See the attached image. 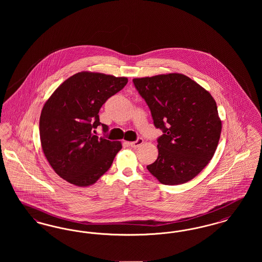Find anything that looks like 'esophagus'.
<instances>
[{
	"label": "esophagus",
	"mask_w": 262,
	"mask_h": 262,
	"mask_svg": "<svg viewBox=\"0 0 262 262\" xmlns=\"http://www.w3.org/2000/svg\"><path fill=\"white\" fill-rule=\"evenodd\" d=\"M143 143V139L142 138H137L136 141H133V142H129L128 144L132 146V147H138L139 145H141Z\"/></svg>",
	"instance_id": "obj_1"
}]
</instances>
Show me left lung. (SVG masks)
Masks as SVG:
<instances>
[{
	"instance_id": "8db88e82",
	"label": "left lung",
	"mask_w": 262,
	"mask_h": 262,
	"mask_svg": "<svg viewBox=\"0 0 262 262\" xmlns=\"http://www.w3.org/2000/svg\"><path fill=\"white\" fill-rule=\"evenodd\" d=\"M149 107L153 123L163 130L158 157L147 166L164 185H181L205 168L216 151L222 123L211 94L182 74L133 79Z\"/></svg>"
}]
</instances>
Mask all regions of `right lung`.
Wrapping results in <instances>:
<instances>
[{
    "mask_svg": "<svg viewBox=\"0 0 262 262\" xmlns=\"http://www.w3.org/2000/svg\"><path fill=\"white\" fill-rule=\"evenodd\" d=\"M126 77L81 72L72 75L57 88L43 106L39 121L41 146L54 171L77 187L95 184L111 167L120 141L94 134L102 125V105L122 90Z\"/></svg>",
    "mask_w": 262,
    "mask_h": 262,
    "instance_id": "1",
    "label": "right lung"
}]
</instances>
